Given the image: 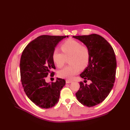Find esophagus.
Masks as SVG:
<instances>
[{
  "label": "esophagus",
  "mask_w": 130,
  "mask_h": 130,
  "mask_svg": "<svg viewBox=\"0 0 130 130\" xmlns=\"http://www.w3.org/2000/svg\"><path fill=\"white\" fill-rule=\"evenodd\" d=\"M66 84H69V83H71V82H72V81L70 80H66Z\"/></svg>",
  "instance_id": "obj_1"
}]
</instances>
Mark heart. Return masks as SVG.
I'll return each instance as SVG.
<instances>
[{
	"label": "heart",
	"mask_w": 130,
	"mask_h": 130,
	"mask_svg": "<svg viewBox=\"0 0 130 130\" xmlns=\"http://www.w3.org/2000/svg\"><path fill=\"white\" fill-rule=\"evenodd\" d=\"M62 52L58 49H55L52 58L54 63L58 68L64 65L67 58L69 59V64L58 72V76L62 78L72 79L77 74L80 69L87 67L90 60V51L87 46L73 39H68L61 44Z\"/></svg>",
	"instance_id": "b5f03b06"
}]
</instances>
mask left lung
I'll use <instances>...</instances> for the list:
<instances>
[{
  "instance_id": "obj_1",
  "label": "left lung",
  "mask_w": 130,
  "mask_h": 130,
  "mask_svg": "<svg viewBox=\"0 0 130 130\" xmlns=\"http://www.w3.org/2000/svg\"><path fill=\"white\" fill-rule=\"evenodd\" d=\"M86 45L90 51L87 67L80 76L91 84L80 82V89L75 93L78 101L87 107L102 103L113 87L115 81L117 61L112 46L105 39L97 34L74 36Z\"/></svg>"
}]
</instances>
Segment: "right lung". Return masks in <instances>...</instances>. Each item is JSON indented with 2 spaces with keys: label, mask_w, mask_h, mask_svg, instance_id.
I'll list each match as a JSON object with an SVG mask.
<instances>
[{
  "label": "right lung",
  "mask_w": 130,
  "mask_h": 130,
  "mask_svg": "<svg viewBox=\"0 0 130 130\" xmlns=\"http://www.w3.org/2000/svg\"><path fill=\"white\" fill-rule=\"evenodd\" d=\"M66 36L42 35L26 45L20 61L22 84L29 99L38 107L49 108L58 101L60 91L66 84L64 79L46 83L45 78L50 73L54 76L55 69L52 54L58 42ZM68 37V36H67Z\"/></svg>",
  "instance_id": "1"
}]
</instances>
